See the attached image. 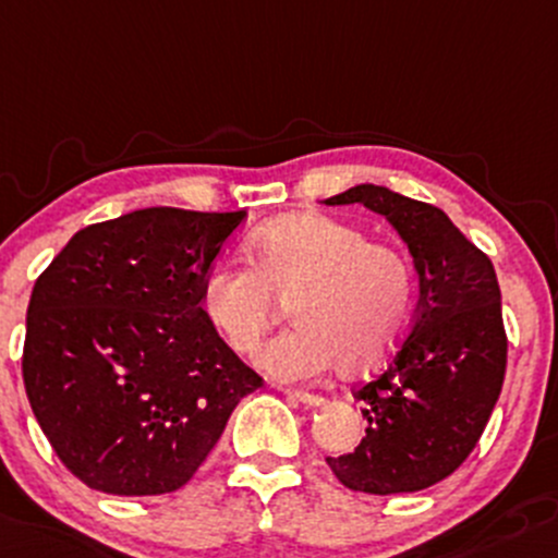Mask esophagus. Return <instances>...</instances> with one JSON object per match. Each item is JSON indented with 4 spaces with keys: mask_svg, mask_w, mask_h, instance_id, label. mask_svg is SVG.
Segmentation results:
<instances>
[{
    "mask_svg": "<svg viewBox=\"0 0 558 558\" xmlns=\"http://www.w3.org/2000/svg\"><path fill=\"white\" fill-rule=\"evenodd\" d=\"M286 396L294 398V401L304 403V407H320L326 401L324 396H315V392H304V390H286Z\"/></svg>",
    "mask_w": 558,
    "mask_h": 558,
    "instance_id": "esophagus-1",
    "label": "esophagus"
}]
</instances>
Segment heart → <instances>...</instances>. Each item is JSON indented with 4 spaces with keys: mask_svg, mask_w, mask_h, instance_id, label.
<instances>
[{
    "mask_svg": "<svg viewBox=\"0 0 558 558\" xmlns=\"http://www.w3.org/2000/svg\"><path fill=\"white\" fill-rule=\"evenodd\" d=\"M254 264L216 262L205 272L201 304L234 353L259 350L278 318V299L294 302L296 328L262 350L259 366L286 383L320 377L342 361L348 372L383 363L414 313V269L357 227L299 214L262 227L251 240Z\"/></svg>",
    "mask_w": 558,
    "mask_h": 558,
    "instance_id": "obj_1",
    "label": "heart"
}]
</instances>
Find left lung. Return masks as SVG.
I'll return each mask as SVG.
<instances>
[{
	"mask_svg": "<svg viewBox=\"0 0 558 558\" xmlns=\"http://www.w3.org/2000/svg\"><path fill=\"white\" fill-rule=\"evenodd\" d=\"M324 203L383 216L420 278L409 337L385 372L355 390L366 403V436L326 462L348 489L366 495L427 489L465 462L500 398L508 339L495 267L441 208L387 186L357 184Z\"/></svg>",
	"mask_w": 558,
	"mask_h": 558,
	"instance_id": "8db88e82",
	"label": "left lung"
}]
</instances>
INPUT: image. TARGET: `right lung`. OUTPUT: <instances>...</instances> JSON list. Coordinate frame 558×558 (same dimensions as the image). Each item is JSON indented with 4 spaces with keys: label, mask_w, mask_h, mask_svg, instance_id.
Instances as JSON below:
<instances>
[{
    "label": "right lung",
    "mask_w": 558,
    "mask_h": 558,
    "mask_svg": "<svg viewBox=\"0 0 558 558\" xmlns=\"http://www.w3.org/2000/svg\"><path fill=\"white\" fill-rule=\"evenodd\" d=\"M245 219L141 208L80 230L34 283L23 385L63 465L107 495H166L262 377L208 324L201 286Z\"/></svg>",
    "instance_id": "1"
}]
</instances>
